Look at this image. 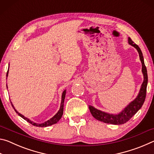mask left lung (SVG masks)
Masks as SVG:
<instances>
[{
	"mask_svg": "<svg viewBox=\"0 0 154 154\" xmlns=\"http://www.w3.org/2000/svg\"><path fill=\"white\" fill-rule=\"evenodd\" d=\"M128 43L132 46H133L134 48H136L137 51L139 52L140 60L142 64V72L143 74V79H143V82L141 85V87H140L139 94L137 96V98L134 100H132L131 103H130L129 105H128L118 114L115 115L105 113L104 111L98 110V109L94 108L92 106L89 105L90 113L92 115L94 118L98 121L104 122V123L114 125H120L125 124L126 122L130 120V119H131L132 117L134 116V114L141 108L143 103L145 102L148 82L147 69H146V66L145 65L142 51L139 48V47L137 44H135L130 37H128Z\"/></svg>",
	"mask_w": 154,
	"mask_h": 154,
	"instance_id": "left-lung-1",
	"label": "left lung"
}]
</instances>
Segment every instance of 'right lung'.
<instances>
[{"instance_id":"1","label":"right lung","mask_w":154,"mask_h":154,"mask_svg":"<svg viewBox=\"0 0 154 154\" xmlns=\"http://www.w3.org/2000/svg\"><path fill=\"white\" fill-rule=\"evenodd\" d=\"M8 73H9V69L8 71H7V77H8ZM66 90H64V92H62V100H61V104H60V109L59 111H58V113H57L55 116H54L53 118H51V119H49V120H48L45 122H44V123H42V124H36L35 123V122H34L30 120L29 119H28L27 118H26V117H24L23 115L20 114L19 112H17L16 109H15V107L14 106V105H13L12 103L11 102V105L13 106V108L14 109L15 111L16 112V113L19 115V116L21 117V118H22L24 119H25L26 121H27L28 122H29L30 124H31L32 125H33V126H37V127H47V126H51V125H53L54 124H56L57 122H58L60 119H61L62 115H63V111H64V98H65V95H66Z\"/></svg>"}]
</instances>
